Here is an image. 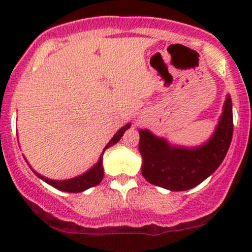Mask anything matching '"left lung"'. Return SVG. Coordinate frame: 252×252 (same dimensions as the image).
<instances>
[{"label": "left lung", "mask_w": 252, "mask_h": 252, "mask_svg": "<svg viewBox=\"0 0 252 252\" xmlns=\"http://www.w3.org/2000/svg\"><path fill=\"white\" fill-rule=\"evenodd\" d=\"M139 134L145 179L172 191L192 189L210 177L227 155L233 136L232 98L227 96L215 133L201 146H172L146 129H140Z\"/></svg>", "instance_id": "1"}]
</instances>
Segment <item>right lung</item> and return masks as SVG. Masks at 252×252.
Listing matches in <instances>:
<instances>
[{"mask_svg": "<svg viewBox=\"0 0 252 252\" xmlns=\"http://www.w3.org/2000/svg\"><path fill=\"white\" fill-rule=\"evenodd\" d=\"M128 128H130V123L126 124L123 128H121L116 134H114L113 138L111 139L110 142H108V144L105 146V149H103V151H102V154H101L100 159H98L97 163H96L93 168L89 169L88 172H85L84 174L78 175V177L72 178V179H67V180H52V179H48V178H45L44 175L36 173L34 169H32V171H34V173L36 174L40 179H42L44 182H46L47 184L52 185V187L56 188V189L62 190V191L80 192V191H84V190L89 189V188L96 187L97 184H100L101 180H102V178H103V166H102L103 152H105L106 149L113 146L114 144H117V142L121 140L122 135H123L124 131H126ZM30 168H32V167H30Z\"/></svg>", "mask_w": 252, "mask_h": 252, "instance_id": "add662e5", "label": "right lung"}]
</instances>
